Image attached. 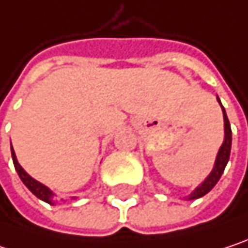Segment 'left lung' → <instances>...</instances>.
Here are the masks:
<instances>
[{"label": "left lung", "mask_w": 248, "mask_h": 248, "mask_svg": "<svg viewBox=\"0 0 248 248\" xmlns=\"http://www.w3.org/2000/svg\"><path fill=\"white\" fill-rule=\"evenodd\" d=\"M220 102V99H218ZM221 105V102H220ZM223 108V105H221ZM223 115H224V130H225V138H224L223 145L218 151V155H217V159H216V165H214V170L213 172L208 175V178L189 195V200H195V198H200V197H204L205 194H208L214 185L218 182V179L221 178L224 170H225V165L228 162V158H230V151H231V127H230V122H228V118L225 115V110L223 108Z\"/></svg>", "instance_id": "1"}]
</instances>
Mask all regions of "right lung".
<instances>
[{
    "label": "right lung",
    "mask_w": 248,
    "mask_h": 248,
    "mask_svg": "<svg viewBox=\"0 0 248 248\" xmlns=\"http://www.w3.org/2000/svg\"><path fill=\"white\" fill-rule=\"evenodd\" d=\"M11 155H13V162H14L16 171L18 173V176L21 178V181L24 182L25 186H27L37 198H40V200H43V201H46V202H48V204H53V192H51L47 186H44L43 184H40L38 181L32 179V178L21 168V165L18 164V161H17V158H16V154H14L13 146H11Z\"/></svg>",
    "instance_id": "right-lung-1"
}]
</instances>
